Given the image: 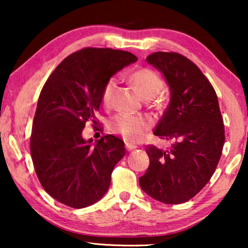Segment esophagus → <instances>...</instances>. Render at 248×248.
I'll return each instance as SVG.
<instances>
[{
    "mask_svg": "<svg viewBox=\"0 0 248 248\" xmlns=\"http://www.w3.org/2000/svg\"><path fill=\"white\" fill-rule=\"evenodd\" d=\"M125 148H126L127 151H131V150H134V149H137L138 147L133 143H131V142H126L125 143Z\"/></svg>",
    "mask_w": 248,
    "mask_h": 248,
    "instance_id": "obj_1",
    "label": "esophagus"
}]
</instances>
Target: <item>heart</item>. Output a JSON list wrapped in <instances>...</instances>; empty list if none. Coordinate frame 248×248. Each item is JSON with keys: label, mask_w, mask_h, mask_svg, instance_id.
<instances>
[{"label": "heart", "mask_w": 248, "mask_h": 248, "mask_svg": "<svg viewBox=\"0 0 248 248\" xmlns=\"http://www.w3.org/2000/svg\"><path fill=\"white\" fill-rule=\"evenodd\" d=\"M131 81L137 88L140 96L145 100L157 97L165 87L161 77L149 67L134 71L131 74ZM116 84L117 81L115 78H109L105 83L103 91H101V100L105 105L110 103ZM149 127H150V122L148 118L131 114H117L109 122L111 132L122 135L124 139L131 142L141 141L147 134Z\"/></svg>", "instance_id": "1"}]
</instances>
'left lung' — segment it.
<instances>
[{
  "instance_id": "obj_1",
  "label": "left lung",
  "mask_w": 248,
  "mask_h": 248,
  "mask_svg": "<svg viewBox=\"0 0 248 248\" xmlns=\"http://www.w3.org/2000/svg\"><path fill=\"white\" fill-rule=\"evenodd\" d=\"M147 62L164 74L170 90L154 133L172 144L167 151L147 145L150 165L139 183L152 199L179 204L198 194L215 172L225 143L223 120L212 84L191 60L155 52Z\"/></svg>"
}]
</instances>
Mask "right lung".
<instances>
[{"instance_id":"add662e5","label":"right lung","mask_w":248,"mask_h":248,"mask_svg":"<svg viewBox=\"0 0 248 248\" xmlns=\"http://www.w3.org/2000/svg\"><path fill=\"white\" fill-rule=\"evenodd\" d=\"M137 61L125 50L87 47L64 59L44 84L30 152L40 184L56 201L86 208L109 188L115 165L125 155L124 142L108 134L93 143L82 131L89 120L97 124L106 81Z\"/></svg>"}]
</instances>
